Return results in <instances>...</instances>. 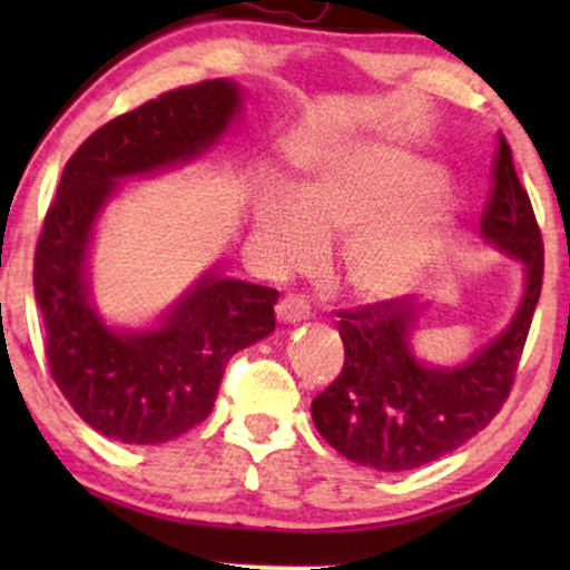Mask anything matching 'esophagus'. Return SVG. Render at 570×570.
Returning a JSON list of instances; mask_svg holds the SVG:
<instances>
[{"label": "esophagus", "mask_w": 570, "mask_h": 570, "mask_svg": "<svg viewBox=\"0 0 570 570\" xmlns=\"http://www.w3.org/2000/svg\"><path fill=\"white\" fill-rule=\"evenodd\" d=\"M275 314L283 324H295V322H306V318L311 316V311H308V303L303 301L301 295L287 293L285 298L277 301Z\"/></svg>", "instance_id": "34e87169"}]
</instances>
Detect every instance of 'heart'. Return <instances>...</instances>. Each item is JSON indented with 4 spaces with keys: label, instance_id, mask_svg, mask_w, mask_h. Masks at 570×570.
<instances>
[{
    "label": "heart",
    "instance_id": "obj_1",
    "mask_svg": "<svg viewBox=\"0 0 570 570\" xmlns=\"http://www.w3.org/2000/svg\"><path fill=\"white\" fill-rule=\"evenodd\" d=\"M446 176L415 155L357 145L318 163L293 189V202L256 217L262 244L279 267H308L322 238L353 230L347 283L365 301L410 291L446 252L454 213L433 199Z\"/></svg>",
    "mask_w": 570,
    "mask_h": 570
}]
</instances>
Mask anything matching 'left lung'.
<instances>
[{
  "instance_id": "left-lung-1",
  "label": "left lung",
  "mask_w": 570,
  "mask_h": 570,
  "mask_svg": "<svg viewBox=\"0 0 570 570\" xmlns=\"http://www.w3.org/2000/svg\"><path fill=\"white\" fill-rule=\"evenodd\" d=\"M480 236L524 267V295L509 326L466 363L428 365L410 337L425 306L404 298L340 311L342 373L311 402L324 441L350 462L404 472L446 456L478 435L509 400L540 301L544 252L532 202L501 135Z\"/></svg>"
}]
</instances>
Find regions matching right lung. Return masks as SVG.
I'll use <instances>...</instances> for the list:
<instances>
[{
	"mask_svg": "<svg viewBox=\"0 0 570 570\" xmlns=\"http://www.w3.org/2000/svg\"><path fill=\"white\" fill-rule=\"evenodd\" d=\"M244 92L205 80L116 116L77 147L36 246L33 287L51 376L106 439L150 446L213 412L225 365L275 332V287L207 269L155 326L116 330L90 301L92 230L121 178L184 166L236 121Z\"/></svg>",
	"mask_w": 570,
	"mask_h": 570,
	"instance_id": "add662e5",
	"label": "right lung"
}]
</instances>
